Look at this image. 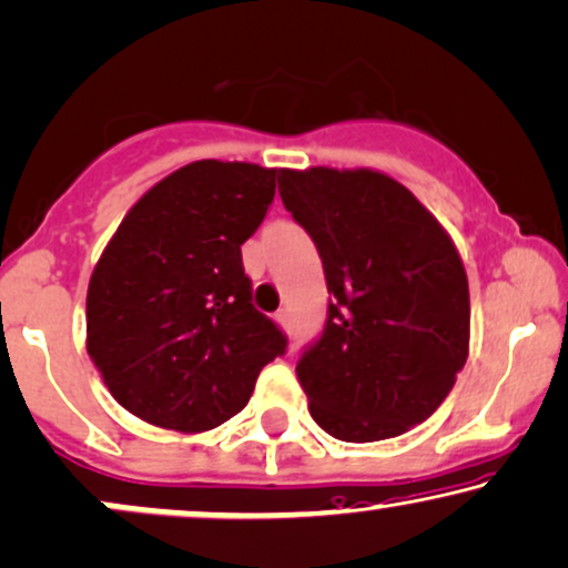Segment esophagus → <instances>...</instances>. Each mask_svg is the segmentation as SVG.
Instances as JSON below:
<instances>
[{
	"label": "esophagus",
	"instance_id": "34e87169",
	"mask_svg": "<svg viewBox=\"0 0 568 568\" xmlns=\"http://www.w3.org/2000/svg\"><path fill=\"white\" fill-rule=\"evenodd\" d=\"M276 322L282 324L284 329H290V326H292V316H290V311H286V308L278 311V313H276Z\"/></svg>",
	"mask_w": 568,
	"mask_h": 568
}]
</instances>
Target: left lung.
Returning a JSON list of instances; mask_svg holds the SVG:
<instances>
[{"label":"left lung","mask_w":568,"mask_h":568,"mask_svg":"<svg viewBox=\"0 0 568 568\" xmlns=\"http://www.w3.org/2000/svg\"><path fill=\"white\" fill-rule=\"evenodd\" d=\"M278 193L332 295L295 369L311 417L339 442L402 436L444 404L468 362L470 292L455 242L375 170H282Z\"/></svg>","instance_id":"obj_1"}]
</instances>
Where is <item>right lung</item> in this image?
Returning <instances> with one entry per match:
<instances>
[{
  "label": "right lung",
  "mask_w": 568,
  "mask_h": 568,
  "mask_svg": "<svg viewBox=\"0 0 568 568\" xmlns=\"http://www.w3.org/2000/svg\"><path fill=\"white\" fill-rule=\"evenodd\" d=\"M276 178L250 162H191L145 191L105 244L87 290V353L135 417L217 428L286 351L242 265Z\"/></svg>",
  "instance_id": "right-lung-1"
}]
</instances>
